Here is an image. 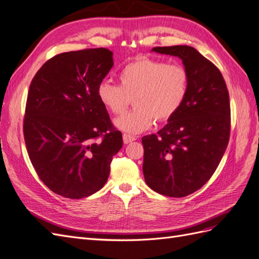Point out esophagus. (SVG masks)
Here are the masks:
<instances>
[{"label": "esophagus", "mask_w": 259, "mask_h": 259, "mask_svg": "<svg viewBox=\"0 0 259 259\" xmlns=\"http://www.w3.org/2000/svg\"><path fill=\"white\" fill-rule=\"evenodd\" d=\"M134 140H136V137H134V136H131L128 134H124L123 135V142H124L125 145H127V144H130L132 142H134Z\"/></svg>", "instance_id": "esophagus-1"}]
</instances>
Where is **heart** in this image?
Listing matches in <instances>:
<instances>
[{
    "mask_svg": "<svg viewBox=\"0 0 259 259\" xmlns=\"http://www.w3.org/2000/svg\"><path fill=\"white\" fill-rule=\"evenodd\" d=\"M117 76L120 85L103 81L97 97L116 115L126 110L133 98L135 108L114 121L116 128L133 135L150 128L155 120H170L183 107L189 90V73L183 65L149 57L128 62Z\"/></svg>",
    "mask_w": 259,
    "mask_h": 259,
    "instance_id": "heart-1",
    "label": "heart"
}]
</instances>
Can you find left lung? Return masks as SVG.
<instances>
[{
    "mask_svg": "<svg viewBox=\"0 0 259 259\" xmlns=\"http://www.w3.org/2000/svg\"><path fill=\"white\" fill-rule=\"evenodd\" d=\"M152 52L182 59L190 81L180 110L158 134L142 138L143 171L155 192L183 198L208 182L228 146L229 93L218 68L191 46H164Z\"/></svg>",
    "mask_w": 259,
    "mask_h": 259,
    "instance_id": "obj_1",
    "label": "left lung"
}]
</instances>
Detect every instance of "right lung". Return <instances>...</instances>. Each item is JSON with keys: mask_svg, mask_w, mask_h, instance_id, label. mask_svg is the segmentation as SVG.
<instances>
[{"mask_svg": "<svg viewBox=\"0 0 259 259\" xmlns=\"http://www.w3.org/2000/svg\"><path fill=\"white\" fill-rule=\"evenodd\" d=\"M113 53L90 49L56 55L30 84L23 136L36 174L61 197L82 199L106 184L123 146L97 97Z\"/></svg>", "mask_w": 259, "mask_h": 259, "instance_id": "obj_1", "label": "right lung"}]
</instances>
